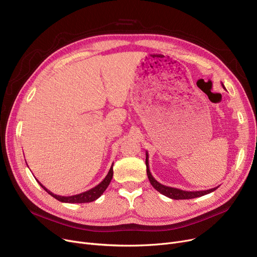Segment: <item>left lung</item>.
<instances>
[{"label": "left lung", "instance_id": "left-lung-1", "mask_svg": "<svg viewBox=\"0 0 257 257\" xmlns=\"http://www.w3.org/2000/svg\"><path fill=\"white\" fill-rule=\"evenodd\" d=\"M223 85V84H222ZM223 87L225 88V86L223 85ZM146 166H147V175L148 178L150 180V183L152 184V186L155 188L156 191H158L160 194L165 195L166 197H169L171 199H175V200H186V199H194V198H198L201 196H204L207 194L212 193L213 191L217 190V187L210 188V190H206V191H196V192H187V191H182L179 190V188L176 187H171V186H166L164 184L159 183L157 180H155V178L152 176V174L150 172L149 169V155H148V152H146Z\"/></svg>", "mask_w": 257, "mask_h": 257}]
</instances>
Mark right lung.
I'll return each mask as SVG.
<instances>
[{"mask_svg": "<svg viewBox=\"0 0 257 257\" xmlns=\"http://www.w3.org/2000/svg\"><path fill=\"white\" fill-rule=\"evenodd\" d=\"M112 167H113V164H112L109 172H108V174L106 175V177L98 185L90 188V190H88L86 192H83L81 194H77V195H74V196H67L66 197V196H59V195H56V194H53L51 191L48 190L47 187H45L42 183H40L37 179L36 180L39 183V185L42 186L48 194H50L52 197L57 199L60 202H64V203H87V202H92L94 200H97L98 198H100L101 195L105 192V190L108 187V185H109V183L112 179V176H113Z\"/></svg>", "mask_w": 257, "mask_h": 257, "instance_id": "1", "label": "right lung"}]
</instances>
